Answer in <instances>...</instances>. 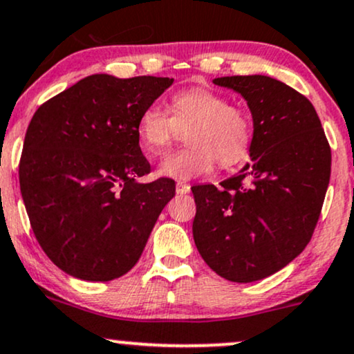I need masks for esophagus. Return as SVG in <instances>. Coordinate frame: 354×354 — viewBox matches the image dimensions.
<instances>
[{"label":"esophagus","mask_w":354,"mask_h":354,"mask_svg":"<svg viewBox=\"0 0 354 354\" xmlns=\"http://www.w3.org/2000/svg\"><path fill=\"white\" fill-rule=\"evenodd\" d=\"M176 192L178 195H185L190 192V185L189 184H184V182H177V187H176Z\"/></svg>","instance_id":"34e87169"}]
</instances>
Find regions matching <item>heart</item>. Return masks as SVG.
Here are the masks:
<instances>
[{"instance_id":"obj_1","label":"heart","mask_w":354,"mask_h":354,"mask_svg":"<svg viewBox=\"0 0 354 354\" xmlns=\"http://www.w3.org/2000/svg\"><path fill=\"white\" fill-rule=\"evenodd\" d=\"M172 115L152 103L138 120V138L149 154L157 156L177 138L178 129L189 128L185 149L169 154L157 167V174L185 182L205 176L215 167H233L246 159L251 146L250 116L230 106L228 98L210 88L178 91L170 103Z\"/></svg>"}]
</instances>
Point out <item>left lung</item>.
Returning a JSON list of instances; mask_svg holds the SVG:
<instances>
[{
    "label": "left lung",
    "instance_id": "left-lung-1",
    "mask_svg": "<svg viewBox=\"0 0 354 354\" xmlns=\"http://www.w3.org/2000/svg\"><path fill=\"white\" fill-rule=\"evenodd\" d=\"M238 91L252 118L251 162L215 185L192 187L194 241L231 282H254L305 250L330 182L331 151L313 104L266 75L215 78Z\"/></svg>",
    "mask_w": 354,
    "mask_h": 354
}]
</instances>
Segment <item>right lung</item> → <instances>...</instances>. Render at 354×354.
<instances>
[{
    "label": "right lung",
    "mask_w": 354,
    "mask_h": 354,
    "mask_svg": "<svg viewBox=\"0 0 354 354\" xmlns=\"http://www.w3.org/2000/svg\"><path fill=\"white\" fill-rule=\"evenodd\" d=\"M169 77L82 78L34 113L24 138L19 185L39 244L57 268L91 282L134 268L176 182L149 174L138 138L142 110Z\"/></svg>",
    "instance_id": "right-lung-1"
}]
</instances>
